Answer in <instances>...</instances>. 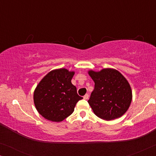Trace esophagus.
Returning a JSON list of instances; mask_svg holds the SVG:
<instances>
[{"label":"esophagus","mask_w":156,"mask_h":156,"mask_svg":"<svg viewBox=\"0 0 156 156\" xmlns=\"http://www.w3.org/2000/svg\"><path fill=\"white\" fill-rule=\"evenodd\" d=\"M88 99H89V94H85L84 96V99L87 100Z\"/></svg>","instance_id":"34e87169"}]
</instances>
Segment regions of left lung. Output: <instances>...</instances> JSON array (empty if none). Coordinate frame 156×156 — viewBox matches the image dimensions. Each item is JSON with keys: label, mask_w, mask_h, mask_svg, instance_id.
<instances>
[{"label": "left lung", "mask_w": 156, "mask_h": 156, "mask_svg": "<svg viewBox=\"0 0 156 156\" xmlns=\"http://www.w3.org/2000/svg\"><path fill=\"white\" fill-rule=\"evenodd\" d=\"M88 74L94 82V89L88 101L94 113L106 121L122 116L132 101V90L126 79L112 68L99 72L89 70Z\"/></svg>", "instance_id": "8db88e82"}]
</instances>
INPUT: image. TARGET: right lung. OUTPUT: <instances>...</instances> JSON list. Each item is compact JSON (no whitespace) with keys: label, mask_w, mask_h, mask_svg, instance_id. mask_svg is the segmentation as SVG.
I'll list each match as a JSON object with an SVG mask.
<instances>
[{"label":"right lung","mask_w":156,"mask_h":156,"mask_svg":"<svg viewBox=\"0 0 156 156\" xmlns=\"http://www.w3.org/2000/svg\"><path fill=\"white\" fill-rule=\"evenodd\" d=\"M74 74V71L65 68L52 70L36 87L34 104L38 113L47 120L62 121L73 113L78 101L83 99L71 82Z\"/></svg>","instance_id":"1"}]
</instances>
